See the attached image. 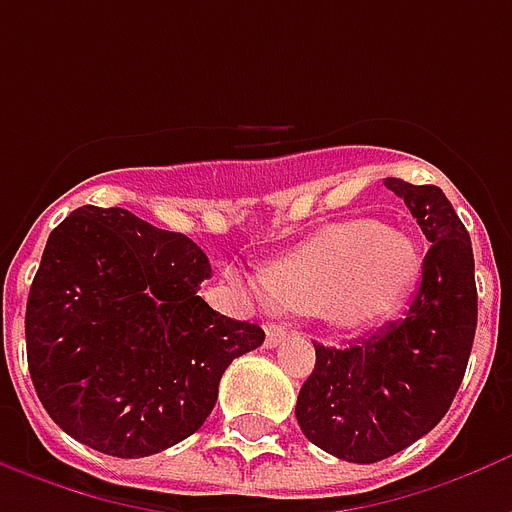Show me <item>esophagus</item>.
<instances>
[{"mask_svg":"<svg viewBox=\"0 0 512 512\" xmlns=\"http://www.w3.org/2000/svg\"><path fill=\"white\" fill-rule=\"evenodd\" d=\"M288 337V329L285 326H279V323H271V326H266V345L268 348H274V345H279L282 340Z\"/></svg>","mask_w":512,"mask_h":512,"instance_id":"esophagus-1","label":"esophagus"}]
</instances>
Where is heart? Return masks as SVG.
<instances>
[{
  "label": "heart",
  "mask_w": 512,
  "mask_h": 512,
  "mask_svg": "<svg viewBox=\"0 0 512 512\" xmlns=\"http://www.w3.org/2000/svg\"><path fill=\"white\" fill-rule=\"evenodd\" d=\"M417 277V246L406 235L378 222H345L268 263L246 288L279 310L315 312L354 329L395 310Z\"/></svg>",
  "instance_id": "obj_1"
}]
</instances>
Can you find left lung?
Segmentation results:
<instances>
[{"mask_svg":"<svg viewBox=\"0 0 512 512\" xmlns=\"http://www.w3.org/2000/svg\"><path fill=\"white\" fill-rule=\"evenodd\" d=\"M430 249L406 318L348 348L315 345V370L296 400L304 436L334 458L384 461L447 414L477 329L474 255L466 227L439 186L386 178Z\"/></svg>","mask_w":512,"mask_h":512,"instance_id":"left-lung-1","label":"left lung"}]
</instances>
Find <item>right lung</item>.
I'll use <instances>...</instances> for the list:
<instances>
[{"instance_id":"add662e5","label":"right lung","mask_w":512,"mask_h":512,"mask_svg":"<svg viewBox=\"0 0 512 512\" xmlns=\"http://www.w3.org/2000/svg\"><path fill=\"white\" fill-rule=\"evenodd\" d=\"M211 263L183 233L82 205L54 227L27 299V362L68 436L145 458L208 419L222 373L266 332L197 296Z\"/></svg>"}]
</instances>
